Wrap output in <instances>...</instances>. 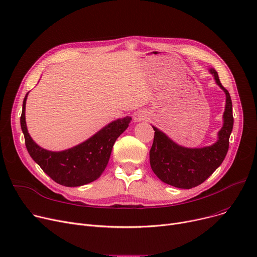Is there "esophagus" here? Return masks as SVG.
<instances>
[{"mask_svg":"<svg viewBox=\"0 0 257 257\" xmlns=\"http://www.w3.org/2000/svg\"><path fill=\"white\" fill-rule=\"evenodd\" d=\"M148 116V113L145 110H139L133 114V120L134 121H142L146 119Z\"/></svg>","mask_w":257,"mask_h":257,"instance_id":"esophagus-1","label":"esophagus"}]
</instances>
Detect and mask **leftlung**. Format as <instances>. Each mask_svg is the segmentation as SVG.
<instances>
[{
	"instance_id": "left-lung-1",
	"label": "left lung",
	"mask_w": 257,
	"mask_h": 257,
	"mask_svg": "<svg viewBox=\"0 0 257 257\" xmlns=\"http://www.w3.org/2000/svg\"><path fill=\"white\" fill-rule=\"evenodd\" d=\"M208 71L226 96L223 126L218 132L217 142L202 148L183 147L152 125L155 131L150 150L152 171L161 181L175 187L188 190L204 182L221 166L228 152L233 128L232 102L228 90L221 84L217 71L212 67Z\"/></svg>"
}]
</instances>
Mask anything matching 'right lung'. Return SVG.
I'll list each match as a JSON object with an SVG mask.
<instances>
[{"instance_id":"obj_1","label":"right lung","mask_w":257,"mask_h":257,"mask_svg":"<svg viewBox=\"0 0 257 257\" xmlns=\"http://www.w3.org/2000/svg\"><path fill=\"white\" fill-rule=\"evenodd\" d=\"M28 94L27 92L23 102L21 128L32 159L54 181L64 186H81L97 180L108 165L116 139L128 128L131 116L112 120L92 137L70 149L49 151L32 140L27 128L26 101Z\"/></svg>"}]
</instances>
